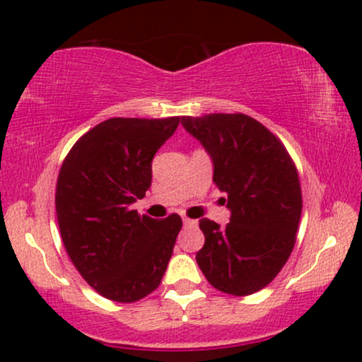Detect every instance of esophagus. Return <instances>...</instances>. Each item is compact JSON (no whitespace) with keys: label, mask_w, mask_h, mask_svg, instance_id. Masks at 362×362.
<instances>
[{"label":"esophagus","mask_w":362,"mask_h":362,"mask_svg":"<svg viewBox=\"0 0 362 362\" xmlns=\"http://www.w3.org/2000/svg\"><path fill=\"white\" fill-rule=\"evenodd\" d=\"M184 224H185V226H197V221H195V219L184 218Z\"/></svg>","instance_id":"obj_1"}]
</instances>
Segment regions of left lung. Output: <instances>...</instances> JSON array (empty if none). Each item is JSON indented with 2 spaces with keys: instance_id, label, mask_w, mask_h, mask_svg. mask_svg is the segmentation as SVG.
<instances>
[{
  "instance_id": "8db88e82",
  "label": "left lung",
  "mask_w": 362,
  "mask_h": 362,
  "mask_svg": "<svg viewBox=\"0 0 362 362\" xmlns=\"http://www.w3.org/2000/svg\"><path fill=\"white\" fill-rule=\"evenodd\" d=\"M213 161V182L228 199L230 223L202 218L206 236L195 260L216 289L247 296L272 282L296 242L303 201L284 144L245 114L182 117Z\"/></svg>"
}]
</instances>
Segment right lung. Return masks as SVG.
Masks as SVG:
<instances>
[{
	"label": "right lung",
	"instance_id": "right-lung-1",
	"mask_svg": "<svg viewBox=\"0 0 362 362\" xmlns=\"http://www.w3.org/2000/svg\"><path fill=\"white\" fill-rule=\"evenodd\" d=\"M180 117H115L90 129L62 163L57 223L69 259L102 296L132 303L160 286L182 219L139 216L131 204L151 185V161Z\"/></svg>",
	"mask_w": 362,
	"mask_h": 362
}]
</instances>
